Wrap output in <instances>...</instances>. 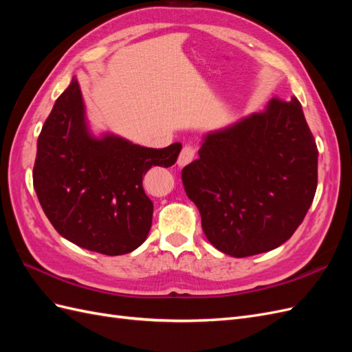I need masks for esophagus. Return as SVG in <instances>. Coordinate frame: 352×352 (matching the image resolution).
<instances>
[{
	"instance_id": "obj_1",
	"label": "esophagus",
	"mask_w": 352,
	"mask_h": 352,
	"mask_svg": "<svg viewBox=\"0 0 352 352\" xmlns=\"http://www.w3.org/2000/svg\"><path fill=\"white\" fill-rule=\"evenodd\" d=\"M194 157H195V148L192 145H185L182 148V151H180V154H179L177 164L180 167H184V166H186V164L192 162Z\"/></svg>"
}]
</instances>
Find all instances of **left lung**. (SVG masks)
<instances>
[{
    "mask_svg": "<svg viewBox=\"0 0 352 352\" xmlns=\"http://www.w3.org/2000/svg\"><path fill=\"white\" fill-rule=\"evenodd\" d=\"M182 182L207 239L232 257L267 252L301 225L317 189V145L300 101L273 98L206 135Z\"/></svg>",
    "mask_w": 352,
    "mask_h": 352,
    "instance_id": "left-lung-1",
    "label": "left lung"
}]
</instances>
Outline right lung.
Listing matches in <instances>:
<instances>
[{
	"instance_id": "add662e5",
	"label": "right lung",
	"mask_w": 352,
	"mask_h": 352,
	"mask_svg": "<svg viewBox=\"0 0 352 352\" xmlns=\"http://www.w3.org/2000/svg\"><path fill=\"white\" fill-rule=\"evenodd\" d=\"M180 148L175 142L155 150L110 133L92 136L73 78L38 138L34 186L41 207L78 247L104 255L132 252L153 223L154 206L142 179L153 166H173Z\"/></svg>"
}]
</instances>
